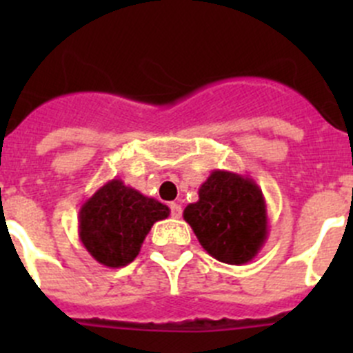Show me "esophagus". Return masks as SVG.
Returning a JSON list of instances; mask_svg holds the SVG:
<instances>
[{
	"mask_svg": "<svg viewBox=\"0 0 353 353\" xmlns=\"http://www.w3.org/2000/svg\"><path fill=\"white\" fill-rule=\"evenodd\" d=\"M170 215H172V219H181L183 208H181L179 203H170Z\"/></svg>",
	"mask_w": 353,
	"mask_h": 353,
	"instance_id": "1",
	"label": "esophagus"
}]
</instances>
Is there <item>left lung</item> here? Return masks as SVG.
<instances>
[{"instance_id":"left-lung-1","label":"left lung","mask_w":353,"mask_h":353,"mask_svg":"<svg viewBox=\"0 0 353 353\" xmlns=\"http://www.w3.org/2000/svg\"><path fill=\"white\" fill-rule=\"evenodd\" d=\"M198 196L183 216L203 249L227 265L251 261L268 239L266 201L256 181L216 169L199 186Z\"/></svg>"}]
</instances>
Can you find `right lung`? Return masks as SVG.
<instances>
[{"instance_id":"1","label":"right lung","mask_w":353,"mask_h":353,"mask_svg":"<svg viewBox=\"0 0 353 353\" xmlns=\"http://www.w3.org/2000/svg\"><path fill=\"white\" fill-rule=\"evenodd\" d=\"M169 213L163 203L112 179L81 205L78 236L95 261L123 268L137 258L152 225Z\"/></svg>"}]
</instances>
